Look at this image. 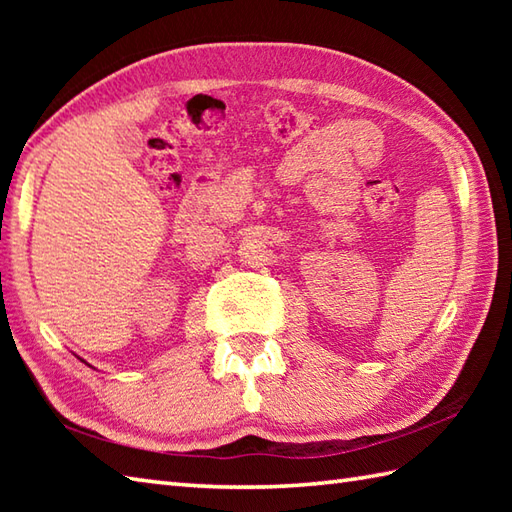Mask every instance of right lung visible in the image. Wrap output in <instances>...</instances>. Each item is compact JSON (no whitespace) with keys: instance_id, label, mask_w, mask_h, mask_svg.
<instances>
[{"instance_id":"right-lung-1","label":"right lung","mask_w":512,"mask_h":512,"mask_svg":"<svg viewBox=\"0 0 512 512\" xmlns=\"http://www.w3.org/2000/svg\"><path fill=\"white\" fill-rule=\"evenodd\" d=\"M81 363H85V361H83V358H81ZM85 365H88V363H85ZM90 367H92V365H90Z\"/></svg>"}]
</instances>
